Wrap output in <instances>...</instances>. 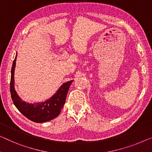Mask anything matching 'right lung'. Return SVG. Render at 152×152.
<instances>
[{
  "label": "right lung",
  "mask_w": 152,
  "mask_h": 152,
  "mask_svg": "<svg viewBox=\"0 0 152 152\" xmlns=\"http://www.w3.org/2000/svg\"><path fill=\"white\" fill-rule=\"evenodd\" d=\"M16 58L17 53L11 67L10 81L11 96L15 107L26 118L36 123H43L54 119L61 111L67 92L73 80L63 83L57 91L45 102L33 104L26 102L20 98L14 87V72Z\"/></svg>",
  "instance_id": "obj_1"
}]
</instances>
